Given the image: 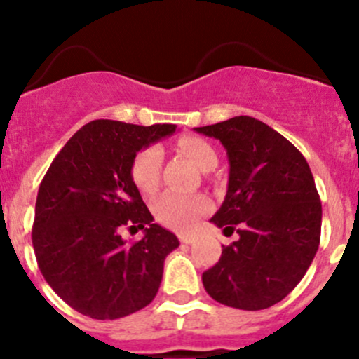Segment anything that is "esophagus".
<instances>
[{"instance_id": "1", "label": "esophagus", "mask_w": 359, "mask_h": 359, "mask_svg": "<svg viewBox=\"0 0 359 359\" xmlns=\"http://www.w3.org/2000/svg\"><path fill=\"white\" fill-rule=\"evenodd\" d=\"M179 240H180V243L191 245L194 241V236L193 234H179Z\"/></svg>"}]
</instances>
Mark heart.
<instances>
[{"label": "heart", "mask_w": 359, "mask_h": 359, "mask_svg": "<svg viewBox=\"0 0 359 359\" xmlns=\"http://www.w3.org/2000/svg\"><path fill=\"white\" fill-rule=\"evenodd\" d=\"M177 147L205 172L217 165L215 149L200 137H182L177 142ZM159 170H161V149L158 146H149L135 154L130 166V175L140 193L151 194L159 186ZM210 208L212 203L205 194H182L173 191H166L153 203V212L158 222L175 231L193 229L200 217L205 215Z\"/></svg>", "instance_id": "obj_1"}]
</instances>
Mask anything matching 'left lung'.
<instances>
[{"instance_id":"left-lung-1","label":"left lung","mask_w":359,"mask_h":359,"mask_svg":"<svg viewBox=\"0 0 359 359\" xmlns=\"http://www.w3.org/2000/svg\"><path fill=\"white\" fill-rule=\"evenodd\" d=\"M198 133L220 140L229 159L224 203L210 222L240 234L201 276L217 302L267 309L297 287L321 236V201L306 158L252 116H234Z\"/></svg>"}]
</instances>
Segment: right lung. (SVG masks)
<instances>
[{
	"label": "right lung",
	"mask_w": 359,
	"mask_h": 359,
	"mask_svg": "<svg viewBox=\"0 0 359 359\" xmlns=\"http://www.w3.org/2000/svg\"><path fill=\"white\" fill-rule=\"evenodd\" d=\"M177 125L95 119L79 128L50 165L36 198L32 247L46 283L72 309L116 320L156 297L173 233L153 222L130 175L139 151ZM144 229L128 245L118 231Z\"/></svg>",
	"instance_id": "1"
}]
</instances>
